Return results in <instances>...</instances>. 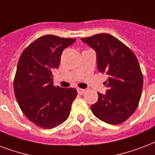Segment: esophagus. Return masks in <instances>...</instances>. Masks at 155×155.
Masks as SVG:
<instances>
[{"mask_svg": "<svg viewBox=\"0 0 155 155\" xmlns=\"http://www.w3.org/2000/svg\"><path fill=\"white\" fill-rule=\"evenodd\" d=\"M77 92H78V93L80 94V95H82V94H84V93H85V89H83V88H78Z\"/></svg>", "mask_w": 155, "mask_h": 155, "instance_id": "esophagus-1", "label": "esophagus"}]
</instances>
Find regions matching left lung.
<instances>
[{
    "label": "left lung",
    "instance_id": "8db88e82",
    "mask_svg": "<svg viewBox=\"0 0 155 155\" xmlns=\"http://www.w3.org/2000/svg\"><path fill=\"white\" fill-rule=\"evenodd\" d=\"M81 41L97 52V68L108 79L105 95L91 106L93 114L110 124H120L129 118L140 101L143 75L137 57L120 40L107 33L97 34Z\"/></svg>",
    "mask_w": 155,
    "mask_h": 155
}]
</instances>
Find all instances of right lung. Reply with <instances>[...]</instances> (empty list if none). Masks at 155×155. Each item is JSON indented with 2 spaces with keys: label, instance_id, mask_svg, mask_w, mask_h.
I'll list each match as a JSON object with an SVG mask.
<instances>
[{
  "label": "right lung",
  "instance_id": "right-lung-1",
  "mask_svg": "<svg viewBox=\"0 0 155 155\" xmlns=\"http://www.w3.org/2000/svg\"><path fill=\"white\" fill-rule=\"evenodd\" d=\"M75 41L43 35L31 43L20 56L14 80L15 97L22 113L37 127L51 129L69 117L77 91L54 86L52 78L63 49Z\"/></svg>",
  "mask_w": 155,
  "mask_h": 155
}]
</instances>
